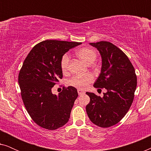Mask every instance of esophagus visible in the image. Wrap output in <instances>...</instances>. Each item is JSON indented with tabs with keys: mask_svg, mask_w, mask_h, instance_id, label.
I'll return each mask as SVG.
<instances>
[{
	"mask_svg": "<svg viewBox=\"0 0 151 151\" xmlns=\"http://www.w3.org/2000/svg\"><path fill=\"white\" fill-rule=\"evenodd\" d=\"M78 95H79V96H81V95L84 94L85 92H84V90L80 89V88H78Z\"/></svg>",
	"mask_w": 151,
	"mask_h": 151,
	"instance_id": "esophagus-1",
	"label": "esophagus"
}]
</instances>
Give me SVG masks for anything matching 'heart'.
<instances>
[{"instance_id":"b5f03b06","label":"heart","mask_w":151,"mask_h":151,"mask_svg":"<svg viewBox=\"0 0 151 151\" xmlns=\"http://www.w3.org/2000/svg\"><path fill=\"white\" fill-rule=\"evenodd\" d=\"M76 54L82 61L88 65H91L96 60L97 57L96 51L91 48H82L76 52ZM60 68L62 71H67L69 64V56L67 54H64L60 59ZM93 80V76L89 73L76 75L69 80V84L71 86L77 88H84Z\"/></svg>"}]
</instances>
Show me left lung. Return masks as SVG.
<instances>
[{"label":"left lung","instance_id":"1","mask_svg":"<svg viewBox=\"0 0 151 151\" xmlns=\"http://www.w3.org/2000/svg\"><path fill=\"white\" fill-rule=\"evenodd\" d=\"M102 57V69L93 84L107 90L104 96L86 92L90 102L86 111L90 120L102 128L116 124L125 116L134 99L137 76L127 55L111 42L100 41L90 43Z\"/></svg>","mask_w":151,"mask_h":151}]
</instances>
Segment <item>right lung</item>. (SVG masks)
Listing matches in <instances>:
<instances>
[{
  "instance_id": "1",
  "label": "right lung",
  "mask_w": 151,
  "mask_h": 151,
  "mask_svg": "<svg viewBox=\"0 0 151 151\" xmlns=\"http://www.w3.org/2000/svg\"><path fill=\"white\" fill-rule=\"evenodd\" d=\"M81 42L47 40L33 47L18 74L21 97L32 119L40 127L55 130L67 123L77 89L69 86L58 96L51 88L63 78L60 59Z\"/></svg>"
}]
</instances>
